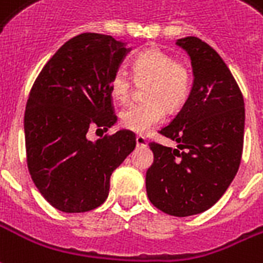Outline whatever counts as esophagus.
<instances>
[{"label": "esophagus", "mask_w": 263, "mask_h": 263, "mask_svg": "<svg viewBox=\"0 0 263 263\" xmlns=\"http://www.w3.org/2000/svg\"><path fill=\"white\" fill-rule=\"evenodd\" d=\"M137 145H138V146H147L146 138L142 137V135H138V137H137Z\"/></svg>", "instance_id": "1"}]
</instances>
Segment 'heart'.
Returning a JSON list of instances; mask_svg holds the SVG:
<instances>
[{"label":"heart","instance_id":"heart-1","mask_svg":"<svg viewBox=\"0 0 263 263\" xmlns=\"http://www.w3.org/2000/svg\"><path fill=\"white\" fill-rule=\"evenodd\" d=\"M132 75L137 83H146L145 103L131 104L120 112V124L137 134H147L159 125L166 108H180L191 92V75L185 65L177 62L168 52L157 47L142 51L132 62ZM132 79L124 71L114 72L110 92L114 100L124 103L131 95Z\"/></svg>","mask_w":263,"mask_h":263}]
</instances>
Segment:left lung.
I'll list each match as a JSON object with an SVG mask.
<instances>
[{
  "label": "left lung",
  "mask_w": 263,
  "mask_h": 263,
  "mask_svg": "<svg viewBox=\"0 0 263 263\" xmlns=\"http://www.w3.org/2000/svg\"><path fill=\"white\" fill-rule=\"evenodd\" d=\"M191 58V92L176 118L160 134L177 149L151 143L146 171L149 201L167 215L202 213L219 201L238 171L244 145L246 108L226 62L198 37L176 42Z\"/></svg>",
  "instance_id": "1"
}]
</instances>
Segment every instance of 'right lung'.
<instances>
[{"instance_id":"1","label":"right lung","mask_w":263,"mask_h":263,"mask_svg":"<svg viewBox=\"0 0 263 263\" xmlns=\"http://www.w3.org/2000/svg\"><path fill=\"white\" fill-rule=\"evenodd\" d=\"M131 48L112 36L82 33L43 67L25 111L28 168L44 199L65 213L96 209L106 201L112 171L135 149L128 129L92 142L93 125L110 128V79Z\"/></svg>"}]
</instances>
